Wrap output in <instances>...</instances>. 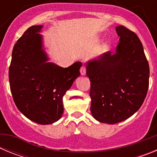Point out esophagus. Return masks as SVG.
<instances>
[{
    "instance_id": "1",
    "label": "esophagus",
    "mask_w": 157,
    "mask_h": 157,
    "mask_svg": "<svg viewBox=\"0 0 157 157\" xmlns=\"http://www.w3.org/2000/svg\"><path fill=\"white\" fill-rule=\"evenodd\" d=\"M80 73H81V75H86V68L84 66L81 67V68H80Z\"/></svg>"
}]
</instances>
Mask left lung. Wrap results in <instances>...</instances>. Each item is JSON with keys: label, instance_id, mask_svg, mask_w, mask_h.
I'll return each mask as SVG.
<instances>
[{"label": "left lung", "instance_id": "obj_1", "mask_svg": "<svg viewBox=\"0 0 157 157\" xmlns=\"http://www.w3.org/2000/svg\"><path fill=\"white\" fill-rule=\"evenodd\" d=\"M116 30L120 38L114 53L105 52L86 63L91 82V113L96 120L108 124L133 116L149 88V63L141 41L123 26Z\"/></svg>", "mask_w": 157, "mask_h": 157}]
</instances>
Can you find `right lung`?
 <instances>
[{
    "label": "right lung",
    "mask_w": 157,
    "mask_h": 157,
    "mask_svg": "<svg viewBox=\"0 0 157 157\" xmlns=\"http://www.w3.org/2000/svg\"><path fill=\"white\" fill-rule=\"evenodd\" d=\"M42 28L29 27L14 45L9 82L18 109L31 121L48 125L62 117L63 97L80 75L82 63L63 68L49 62Z\"/></svg>",
    "instance_id": "right-lung-1"
}]
</instances>
